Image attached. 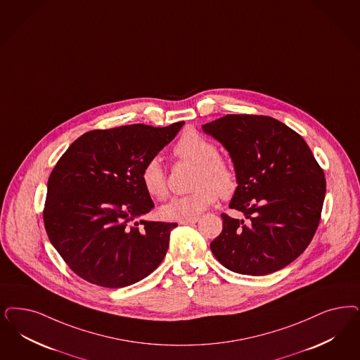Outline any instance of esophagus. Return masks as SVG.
Instances as JSON below:
<instances>
[{"mask_svg": "<svg viewBox=\"0 0 360 360\" xmlns=\"http://www.w3.org/2000/svg\"><path fill=\"white\" fill-rule=\"evenodd\" d=\"M198 217H194V218H187V219H181L179 224H194L198 222Z\"/></svg>", "mask_w": 360, "mask_h": 360, "instance_id": "esophagus-1", "label": "esophagus"}]
</instances>
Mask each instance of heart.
Returning <instances> with one entry per match:
<instances>
[{
  "instance_id": "1",
  "label": "heart",
  "mask_w": 360,
  "mask_h": 360,
  "mask_svg": "<svg viewBox=\"0 0 360 360\" xmlns=\"http://www.w3.org/2000/svg\"><path fill=\"white\" fill-rule=\"evenodd\" d=\"M182 161L195 165L190 194L174 197L160 209L163 219L194 218L207 210L218 199L230 198L238 188V176L234 169L218 155V149L210 141L197 131L187 130L179 138L174 149ZM141 181L150 197L163 199L167 195V179L161 162L151 158L141 172Z\"/></svg>"
}]
</instances>
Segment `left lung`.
I'll return each instance as SVG.
<instances>
[{
    "mask_svg": "<svg viewBox=\"0 0 360 360\" xmlns=\"http://www.w3.org/2000/svg\"><path fill=\"white\" fill-rule=\"evenodd\" d=\"M229 151L238 188L210 243L226 269L261 276L295 261L318 229L326 178L302 136L267 115L227 114L202 126Z\"/></svg>",
    "mask_w": 360,
    "mask_h": 360,
    "instance_id": "8db88e82",
    "label": "left lung"
}]
</instances>
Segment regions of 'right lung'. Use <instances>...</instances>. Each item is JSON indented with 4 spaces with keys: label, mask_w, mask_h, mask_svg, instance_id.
<instances>
[{
    "label": "right lung",
    "mask_w": 360,
    "mask_h": 360,
    "mask_svg": "<svg viewBox=\"0 0 360 360\" xmlns=\"http://www.w3.org/2000/svg\"><path fill=\"white\" fill-rule=\"evenodd\" d=\"M184 124L87 131L53 169L45 229L65 263L89 283L108 288L134 285L163 261L176 224L139 221L154 207L141 172Z\"/></svg>",
    "instance_id": "obj_1"
}]
</instances>
